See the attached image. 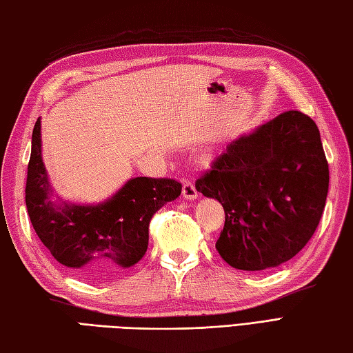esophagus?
<instances>
[{"label": "esophagus", "instance_id": "34e87169", "mask_svg": "<svg viewBox=\"0 0 353 353\" xmlns=\"http://www.w3.org/2000/svg\"><path fill=\"white\" fill-rule=\"evenodd\" d=\"M183 196L188 201L196 199V197H197V190H196V187L190 181V179H184V181H183Z\"/></svg>", "mask_w": 353, "mask_h": 353}]
</instances>
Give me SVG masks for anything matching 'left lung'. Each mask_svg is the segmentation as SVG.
<instances>
[{
  "label": "left lung",
  "mask_w": 353,
  "mask_h": 353,
  "mask_svg": "<svg viewBox=\"0 0 353 353\" xmlns=\"http://www.w3.org/2000/svg\"><path fill=\"white\" fill-rule=\"evenodd\" d=\"M225 208L216 248L230 266L262 271L288 262L319 226L330 169L313 119L289 110L241 136L196 179Z\"/></svg>",
  "instance_id": "obj_1"
}]
</instances>
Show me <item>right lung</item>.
I'll return each instance as SVG.
<instances>
[{"instance_id": "right-lung-1", "label": "right lung", "mask_w": 353, "mask_h": 353, "mask_svg": "<svg viewBox=\"0 0 353 353\" xmlns=\"http://www.w3.org/2000/svg\"><path fill=\"white\" fill-rule=\"evenodd\" d=\"M181 188L172 178L139 176L101 205L55 208L41 161L40 119L34 125L25 187L30 220L50 254L82 279L99 281L141 261L152 216Z\"/></svg>"}]
</instances>
